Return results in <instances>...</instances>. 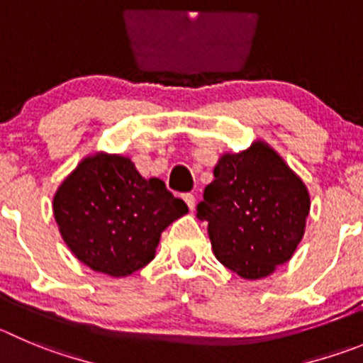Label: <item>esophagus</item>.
I'll return each mask as SVG.
<instances>
[{
    "label": "esophagus",
    "instance_id": "1",
    "mask_svg": "<svg viewBox=\"0 0 363 363\" xmlns=\"http://www.w3.org/2000/svg\"><path fill=\"white\" fill-rule=\"evenodd\" d=\"M184 202L188 204L189 209L195 208V195L193 193H184Z\"/></svg>",
    "mask_w": 363,
    "mask_h": 363
}]
</instances>
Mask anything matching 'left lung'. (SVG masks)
Segmentation results:
<instances>
[{
	"instance_id": "1",
	"label": "left lung",
	"mask_w": 363,
	"mask_h": 363,
	"mask_svg": "<svg viewBox=\"0 0 363 363\" xmlns=\"http://www.w3.org/2000/svg\"><path fill=\"white\" fill-rule=\"evenodd\" d=\"M197 216L208 222L216 259L243 279L270 276L303 240L310 193L265 141L223 154Z\"/></svg>"
}]
</instances>
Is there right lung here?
<instances>
[{
    "label": "right lung",
    "mask_w": 363,
    "mask_h": 363,
    "mask_svg": "<svg viewBox=\"0 0 363 363\" xmlns=\"http://www.w3.org/2000/svg\"><path fill=\"white\" fill-rule=\"evenodd\" d=\"M188 213L161 179H145L128 157L82 159L53 197L62 240L94 272L130 276L155 258L161 233Z\"/></svg>",
    "instance_id": "1"
}]
</instances>
